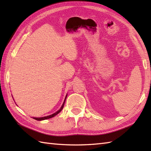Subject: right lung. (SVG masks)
Listing matches in <instances>:
<instances>
[{
	"mask_svg": "<svg viewBox=\"0 0 151 151\" xmlns=\"http://www.w3.org/2000/svg\"><path fill=\"white\" fill-rule=\"evenodd\" d=\"M66 98H67V95H66V97H65V100H64V102H63V104H62V107H61L60 110H59L58 111H57L56 112V113H54V114H52V115H48V116L43 117H34V119H36V120H37V121H41V120L47 119H49V118H51V117H54V116H55V115H56L58 114H59L60 112L61 111H62V110L63 108L64 104H65V100H66Z\"/></svg>",
	"mask_w": 151,
	"mask_h": 151,
	"instance_id": "add662e5",
	"label": "right lung"
}]
</instances>
